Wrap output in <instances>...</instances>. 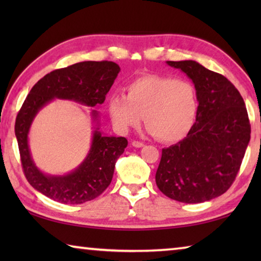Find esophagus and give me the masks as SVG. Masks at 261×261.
Here are the masks:
<instances>
[{
    "label": "esophagus",
    "instance_id": "34e87169",
    "mask_svg": "<svg viewBox=\"0 0 261 261\" xmlns=\"http://www.w3.org/2000/svg\"><path fill=\"white\" fill-rule=\"evenodd\" d=\"M132 146L134 147H138V148H140V147H144V143L143 141H138V140H134L132 141Z\"/></svg>",
    "mask_w": 261,
    "mask_h": 261
}]
</instances>
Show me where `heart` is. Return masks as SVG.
Segmentation results:
<instances>
[{
	"instance_id": "obj_1",
	"label": "heart",
	"mask_w": 261,
	"mask_h": 261,
	"mask_svg": "<svg viewBox=\"0 0 261 261\" xmlns=\"http://www.w3.org/2000/svg\"><path fill=\"white\" fill-rule=\"evenodd\" d=\"M108 113L118 131L127 132L145 121L159 140L173 143L192 129L198 113V99L191 83L147 74L126 86V95L114 94Z\"/></svg>"
}]
</instances>
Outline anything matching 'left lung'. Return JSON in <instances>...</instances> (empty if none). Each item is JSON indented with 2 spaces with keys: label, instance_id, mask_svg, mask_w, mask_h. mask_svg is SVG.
I'll return each mask as SVG.
<instances>
[{
  "label": "left lung",
  "instance_id": "left-lung-1",
  "mask_svg": "<svg viewBox=\"0 0 261 261\" xmlns=\"http://www.w3.org/2000/svg\"><path fill=\"white\" fill-rule=\"evenodd\" d=\"M196 87L198 113L192 129L177 144L162 149L155 182L170 199L198 204L231 187L250 141L251 125L237 88L196 61H167Z\"/></svg>",
  "mask_w": 261,
  "mask_h": 261
}]
</instances>
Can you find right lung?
Returning a JSON list of instances; mask_svg holds the SVG:
<instances>
[{
  "mask_svg": "<svg viewBox=\"0 0 261 261\" xmlns=\"http://www.w3.org/2000/svg\"><path fill=\"white\" fill-rule=\"evenodd\" d=\"M120 67L110 61H85L47 73L30 91L16 117L15 134L20 161L29 183L37 191L62 204H84L95 199L109 187L115 163L127 146L124 137H107L98 129L81 166L63 176L43 174L31 156L28 135L35 115L54 98L73 100L88 107L102 105ZM98 112L92 110L93 121Z\"/></svg>",
  "mask_w": 261,
  "mask_h": 261,
  "instance_id": "add662e5",
  "label": "right lung"
}]
</instances>
